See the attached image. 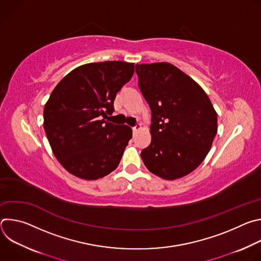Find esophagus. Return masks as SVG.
<instances>
[{
	"instance_id": "obj_1",
	"label": "esophagus",
	"mask_w": 261,
	"mask_h": 261,
	"mask_svg": "<svg viewBox=\"0 0 261 261\" xmlns=\"http://www.w3.org/2000/svg\"><path fill=\"white\" fill-rule=\"evenodd\" d=\"M141 129V126L139 125V124H137L135 127H133V129H132V131H133V135L134 134H136V132L138 131V130H140Z\"/></svg>"
}]
</instances>
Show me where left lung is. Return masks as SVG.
<instances>
[{
    "label": "left lung",
    "mask_w": 261,
    "mask_h": 261,
    "mask_svg": "<svg viewBox=\"0 0 261 261\" xmlns=\"http://www.w3.org/2000/svg\"><path fill=\"white\" fill-rule=\"evenodd\" d=\"M135 71L152 110V140L140 154L144 165L168 180L189 174L205 159L218 130L210 98L172 64H137Z\"/></svg>",
    "instance_id": "obj_1"
}]
</instances>
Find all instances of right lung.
Wrapping results in <instances>:
<instances>
[{
  "instance_id": "obj_1",
  "label": "right lung",
  "mask_w": 261,
  "mask_h": 261,
  "mask_svg": "<svg viewBox=\"0 0 261 261\" xmlns=\"http://www.w3.org/2000/svg\"><path fill=\"white\" fill-rule=\"evenodd\" d=\"M133 73V63L85 64L69 72L51 92L43 126L54 155L71 174L98 179L119 166L132 130L105 119L114 113L116 95Z\"/></svg>"
}]
</instances>
